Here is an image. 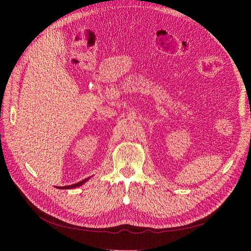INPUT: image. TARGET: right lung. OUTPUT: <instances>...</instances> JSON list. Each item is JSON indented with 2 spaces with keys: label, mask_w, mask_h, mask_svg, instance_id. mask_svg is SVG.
Listing matches in <instances>:
<instances>
[{
  "label": "right lung",
  "mask_w": 251,
  "mask_h": 251,
  "mask_svg": "<svg viewBox=\"0 0 251 251\" xmlns=\"http://www.w3.org/2000/svg\"><path fill=\"white\" fill-rule=\"evenodd\" d=\"M87 180H88V179H85V180H82V181L78 182V183H75V184H72V185H69V186H62V187H59V188H63V189H65V188H74V187H76V186H80L81 184L85 183V182H86Z\"/></svg>",
  "instance_id": "add662e5"
}]
</instances>
